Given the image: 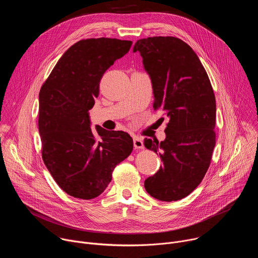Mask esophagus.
Wrapping results in <instances>:
<instances>
[{
  "label": "esophagus",
  "instance_id": "34e87169",
  "mask_svg": "<svg viewBox=\"0 0 258 258\" xmlns=\"http://www.w3.org/2000/svg\"><path fill=\"white\" fill-rule=\"evenodd\" d=\"M134 147H135V149H144L143 140L139 137H135L134 138Z\"/></svg>",
  "mask_w": 258,
  "mask_h": 258
}]
</instances>
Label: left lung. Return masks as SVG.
Segmentation results:
<instances>
[{
	"label": "left lung",
	"mask_w": 258,
	"mask_h": 258,
	"mask_svg": "<svg viewBox=\"0 0 258 258\" xmlns=\"http://www.w3.org/2000/svg\"><path fill=\"white\" fill-rule=\"evenodd\" d=\"M137 51L152 80L153 108L168 117L164 141L144 140L146 148L159 154L163 162L145 180V189L160 201H176L199 186L210 165L215 146V96L205 68L183 41L152 36L137 41Z\"/></svg>",
	"instance_id": "8db88e82"
}]
</instances>
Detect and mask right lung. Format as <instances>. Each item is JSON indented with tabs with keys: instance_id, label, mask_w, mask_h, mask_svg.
<instances>
[{
	"instance_id": "right-lung-1",
	"label": "right lung",
	"mask_w": 258,
	"mask_h": 258,
	"mask_svg": "<svg viewBox=\"0 0 258 258\" xmlns=\"http://www.w3.org/2000/svg\"><path fill=\"white\" fill-rule=\"evenodd\" d=\"M132 44L109 38L79 41L63 54L41 88L42 157L58 186L75 198L89 200L102 194L115 166L133 151L127 133L101 126L94 133L89 118L105 71Z\"/></svg>"
}]
</instances>
